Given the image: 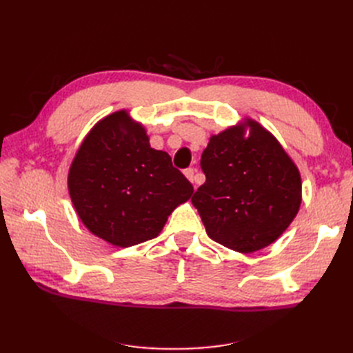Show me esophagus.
Masks as SVG:
<instances>
[{
  "mask_svg": "<svg viewBox=\"0 0 353 353\" xmlns=\"http://www.w3.org/2000/svg\"><path fill=\"white\" fill-rule=\"evenodd\" d=\"M196 172L197 170L196 169H193V168H188V169H185L184 170V175L188 178V181H191V183H193L194 185L197 184V176H196Z\"/></svg>",
  "mask_w": 353,
  "mask_h": 353,
  "instance_id": "obj_1",
  "label": "esophagus"
}]
</instances>
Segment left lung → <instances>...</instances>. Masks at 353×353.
<instances>
[{"mask_svg":"<svg viewBox=\"0 0 353 353\" xmlns=\"http://www.w3.org/2000/svg\"><path fill=\"white\" fill-rule=\"evenodd\" d=\"M212 135L201 154L206 175L191 197L208 236L225 248L252 253L279 239L297 215L302 181L293 160L258 122Z\"/></svg>","mask_w":353,"mask_h":353,"instance_id":"8db88e82","label":"left lung"}]
</instances>
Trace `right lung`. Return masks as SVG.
<instances>
[{"label": "right lung", "mask_w": 353, "mask_h": 353, "mask_svg": "<svg viewBox=\"0 0 353 353\" xmlns=\"http://www.w3.org/2000/svg\"><path fill=\"white\" fill-rule=\"evenodd\" d=\"M68 185L83 225L119 248L157 237L172 210L194 191L125 110L104 117L85 137Z\"/></svg>", "instance_id": "add662e5"}]
</instances>
